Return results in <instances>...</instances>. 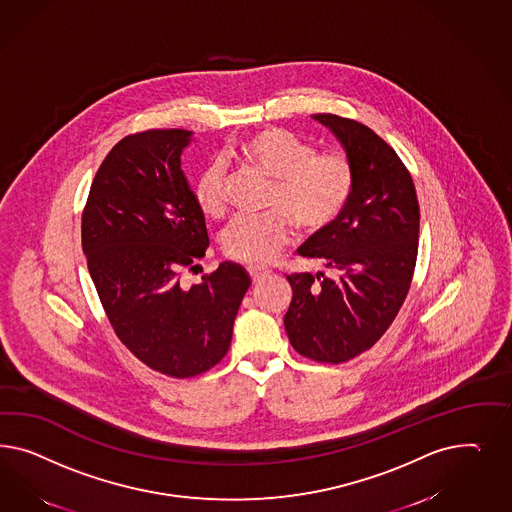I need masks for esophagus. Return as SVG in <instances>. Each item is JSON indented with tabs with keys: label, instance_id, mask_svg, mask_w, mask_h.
<instances>
[{
	"label": "esophagus",
	"instance_id": "34e87169",
	"mask_svg": "<svg viewBox=\"0 0 512 512\" xmlns=\"http://www.w3.org/2000/svg\"><path fill=\"white\" fill-rule=\"evenodd\" d=\"M249 278L253 283H257V281H261L264 276H268V270H261V268H248Z\"/></svg>",
	"mask_w": 512,
	"mask_h": 512
}]
</instances>
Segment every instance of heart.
I'll return each mask as SVG.
<instances>
[{"instance_id": "1", "label": "heart", "mask_w": 512, "mask_h": 512, "mask_svg": "<svg viewBox=\"0 0 512 512\" xmlns=\"http://www.w3.org/2000/svg\"><path fill=\"white\" fill-rule=\"evenodd\" d=\"M229 154L242 167L274 182L272 214L236 217L221 234L223 253L238 263L276 261L293 240L295 223L304 233H325L338 223L355 191V169L347 155L317 154L313 144L279 127L238 140ZM193 199L204 216H225L227 174L219 161L199 172Z\"/></svg>"}]
</instances>
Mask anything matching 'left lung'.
<instances>
[{
  "mask_svg": "<svg viewBox=\"0 0 512 512\" xmlns=\"http://www.w3.org/2000/svg\"><path fill=\"white\" fill-rule=\"evenodd\" d=\"M313 118L340 140L355 191L338 223L298 248L338 278L287 276L293 300L283 323L302 357L340 364L373 347L402 308L417 263L420 210L402 159L370 127L336 114Z\"/></svg>",
  "mask_w": 512,
  "mask_h": 512,
  "instance_id": "8db88e82",
  "label": "left lung"
}]
</instances>
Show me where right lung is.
<instances>
[{
  "label": "right lung",
  "instance_id": "obj_1",
  "mask_svg": "<svg viewBox=\"0 0 512 512\" xmlns=\"http://www.w3.org/2000/svg\"><path fill=\"white\" fill-rule=\"evenodd\" d=\"M189 140L186 129L127 135L101 163L82 212V249L116 336L148 368L178 379L227 355L251 285L231 261L199 285L180 283L210 244L180 169Z\"/></svg>",
  "mask_w": 512,
  "mask_h": 512
}]
</instances>
